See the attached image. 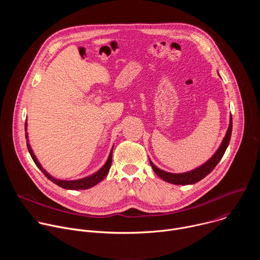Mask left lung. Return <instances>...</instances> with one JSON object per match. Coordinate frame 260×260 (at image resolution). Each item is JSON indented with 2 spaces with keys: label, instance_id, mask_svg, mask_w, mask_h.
<instances>
[{
  "label": "left lung",
  "instance_id": "1",
  "mask_svg": "<svg viewBox=\"0 0 260 260\" xmlns=\"http://www.w3.org/2000/svg\"><path fill=\"white\" fill-rule=\"evenodd\" d=\"M220 76V75H219ZM232 131H233V117L232 115L230 116V125L229 128L226 131V134L222 140L220 146L218 147V149L216 150V152L212 155V157L210 159H208L205 164H203L202 166L189 171V172H185V173H180V174H174V173H170V172H166L159 168H157L149 158V162L150 166L152 167L154 173L161 178L164 181L172 183V184H176V185H189V184H194L199 181H201L202 179H204L207 175H209L214 168L217 166V164L220 161V159L223 156V154L225 153L226 148L230 144L231 141V137H232Z\"/></svg>",
  "mask_w": 260,
  "mask_h": 260
}]
</instances>
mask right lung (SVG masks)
Returning <instances> with one entry per match:
<instances>
[{
	"instance_id": "right-lung-1",
	"label": "right lung",
	"mask_w": 260,
	"mask_h": 260,
	"mask_svg": "<svg viewBox=\"0 0 260 260\" xmlns=\"http://www.w3.org/2000/svg\"><path fill=\"white\" fill-rule=\"evenodd\" d=\"M25 139H26V146H27V149H28V152L34 160V162L36 164V166L38 167L42 173L53 183H55L56 185H58L59 187L61 188H64V189H70V190H80V189H88V188H91L93 186H95L96 184H99L101 181H103L105 179V177L108 175L109 173V170L111 168V165H112V153H113V146H112V149H111L110 153H109V156L105 162V165L100 169L98 170L95 173L87 176V177H84V178H81V179H77V180H61V179H56L54 177H52L46 170H44V168L41 166V164L39 162V160L37 159L31 147L29 145V141H28V134L26 132L27 129V122L25 121Z\"/></svg>"
}]
</instances>
